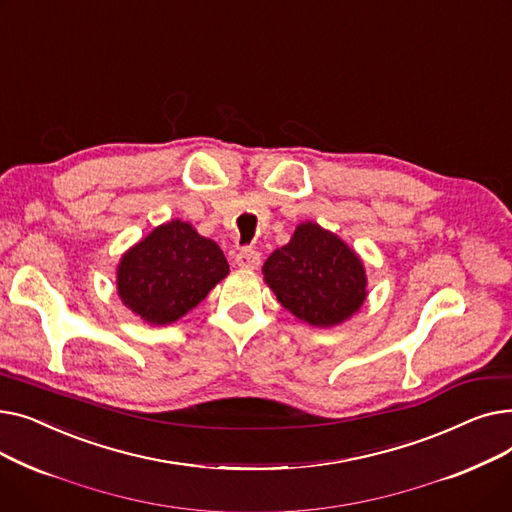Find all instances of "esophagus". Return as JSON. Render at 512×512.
Wrapping results in <instances>:
<instances>
[{"mask_svg":"<svg viewBox=\"0 0 512 512\" xmlns=\"http://www.w3.org/2000/svg\"><path fill=\"white\" fill-rule=\"evenodd\" d=\"M234 261L238 267H242V270H257V267L261 265V255L253 249H242L236 253Z\"/></svg>","mask_w":512,"mask_h":512,"instance_id":"esophagus-1","label":"esophagus"}]
</instances>
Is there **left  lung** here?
<instances>
[{"label":"left lung","instance_id":"1","mask_svg":"<svg viewBox=\"0 0 512 512\" xmlns=\"http://www.w3.org/2000/svg\"><path fill=\"white\" fill-rule=\"evenodd\" d=\"M261 272L278 303L315 328L340 326L367 299L363 259L317 222L294 228L288 245L267 257Z\"/></svg>","mask_w":512,"mask_h":512}]
</instances>
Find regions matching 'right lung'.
<instances>
[{
	"mask_svg": "<svg viewBox=\"0 0 512 512\" xmlns=\"http://www.w3.org/2000/svg\"><path fill=\"white\" fill-rule=\"evenodd\" d=\"M230 274L211 238L191 222L170 220L132 245L116 267L118 297L149 326H168L195 309Z\"/></svg>",
	"mask_w": 512,
	"mask_h": 512,
	"instance_id": "right-lung-1",
	"label": "right lung"
}]
</instances>
